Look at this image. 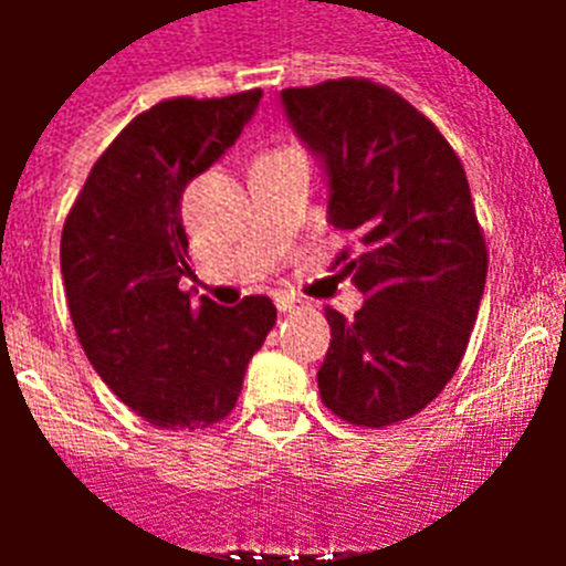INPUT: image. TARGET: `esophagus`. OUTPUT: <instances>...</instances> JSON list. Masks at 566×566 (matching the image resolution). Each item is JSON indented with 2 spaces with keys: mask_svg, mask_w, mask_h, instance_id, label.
Wrapping results in <instances>:
<instances>
[{
  "mask_svg": "<svg viewBox=\"0 0 566 566\" xmlns=\"http://www.w3.org/2000/svg\"><path fill=\"white\" fill-rule=\"evenodd\" d=\"M275 308L282 314H291V311H300V302L291 300V296H275Z\"/></svg>",
  "mask_w": 566,
  "mask_h": 566,
  "instance_id": "esophagus-1",
  "label": "esophagus"
}]
</instances>
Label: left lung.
Segmentation results:
<instances>
[{
  "label": "left lung",
  "instance_id": "obj_1",
  "mask_svg": "<svg viewBox=\"0 0 566 566\" xmlns=\"http://www.w3.org/2000/svg\"><path fill=\"white\" fill-rule=\"evenodd\" d=\"M282 108L323 164L328 222L361 243L337 264L367 300L353 319L326 308L319 396L353 426L408 420L455 376L488 279L464 167L431 119L367 78L287 87Z\"/></svg>",
  "mask_w": 566,
  "mask_h": 566
}]
</instances>
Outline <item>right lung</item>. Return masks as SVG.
Returning a JSON list of instances; mask_svg holds the SVG:
<instances>
[{"label":"right lung","mask_w":566,"mask_h":566,"mask_svg":"<svg viewBox=\"0 0 566 566\" xmlns=\"http://www.w3.org/2000/svg\"><path fill=\"white\" fill-rule=\"evenodd\" d=\"M264 93L167 99L93 164L61 234V279L93 370L158 429L229 417L243 373L275 326L270 296L220 308L179 287L190 273L181 196L240 137Z\"/></svg>","instance_id":"1"}]
</instances>
